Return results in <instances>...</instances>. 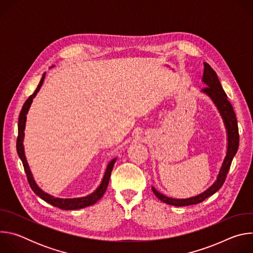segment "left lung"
I'll list each match as a JSON object with an SVG mask.
<instances>
[{
    "label": "left lung",
    "instance_id": "left-lung-1",
    "mask_svg": "<svg viewBox=\"0 0 253 253\" xmlns=\"http://www.w3.org/2000/svg\"><path fill=\"white\" fill-rule=\"evenodd\" d=\"M202 82L206 85V87L202 89L201 92L207 95L212 100L216 108H217V110L223 120L225 129H226V135H227L226 155L224 157V160L222 162L218 175L216 177V180L213 182V184L209 188H207L205 191H203L202 193L196 196L184 198V199L171 198L158 192L152 186V190L158 199H160L164 203H167L173 206H188V205L197 204L204 201L206 198H208L215 192H217L225 181V178L229 171L232 159L238 150V145H239L238 126H237V120H236L235 113L233 111L232 105L227 100V95L225 94L219 82V79L215 73V71L207 63H204Z\"/></svg>",
    "mask_w": 253,
    "mask_h": 253
}]
</instances>
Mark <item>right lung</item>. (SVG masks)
<instances>
[{
  "instance_id": "1",
  "label": "right lung",
  "mask_w": 253,
  "mask_h": 253,
  "mask_svg": "<svg viewBox=\"0 0 253 253\" xmlns=\"http://www.w3.org/2000/svg\"><path fill=\"white\" fill-rule=\"evenodd\" d=\"M45 76H46V73L43 74L37 89L35 90V92L27 99V101L23 105L22 111H21L20 116H19V123H18L17 152H18V155H19L20 159L23 162V166H24L27 178H28L29 184H30L32 190L36 193V195H38L41 199H43L44 201L50 203L51 205H53L55 207H58V208H61L63 210H75V209L85 208V207H88L90 205L95 204L99 199H101V197L105 193V191H106V189L108 187V183H109V180H110V176H111V172H112L113 166H114L117 158H113L109 163H108L100 185L96 188V190H94V192H92L91 194H88L87 196L78 197V198H59V197H54V196L48 194L47 192L43 191L38 186V184L36 183V181H35V179L33 177V174L31 172V169L29 167V164L27 162V158H26L25 150H24V143L23 142H24V137H25V128H26V120H27L28 111L30 109L31 104L33 102V99L36 97V95H37V93L39 92V90L42 87V84L44 82Z\"/></svg>"
}]
</instances>
